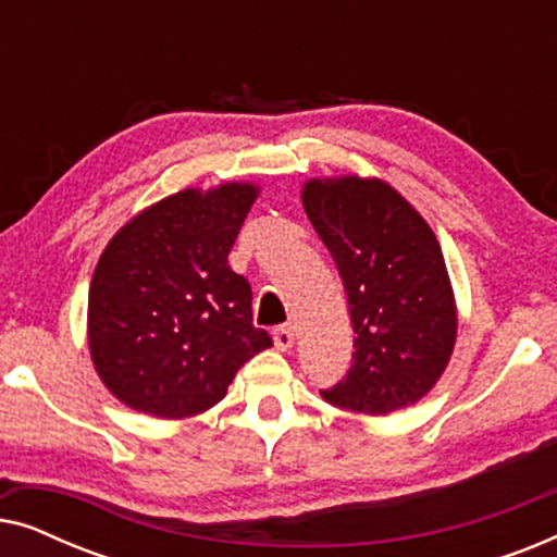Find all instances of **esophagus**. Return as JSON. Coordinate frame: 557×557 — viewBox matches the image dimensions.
Returning a JSON list of instances; mask_svg holds the SVG:
<instances>
[{
	"label": "esophagus",
	"mask_w": 557,
	"mask_h": 557,
	"mask_svg": "<svg viewBox=\"0 0 557 557\" xmlns=\"http://www.w3.org/2000/svg\"><path fill=\"white\" fill-rule=\"evenodd\" d=\"M294 326L292 324H281L273 330V345H276L278 349H292L294 347Z\"/></svg>",
	"instance_id": "esophagus-1"
}]
</instances>
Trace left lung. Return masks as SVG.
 <instances>
[{
    "mask_svg": "<svg viewBox=\"0 0 557 557\" xmlns=\"http://www.w3.org/2000/svg\"><path fill=\"white\" fill-rule=\"evenodd\" d=\"M301 200L337 263L355 332L347 375L319 393L368 416L421 400L456 342L454 292L436 235L380 180H311Z\"/></svg>",
    "mask_w": 557,
    "mask_h": 557,
    "instance_id": "left-lung-1",
    "label": "left lung"
}]
</instances>
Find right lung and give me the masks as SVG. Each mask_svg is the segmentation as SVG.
<instances>
[{
  "label": "right lung",
  "instance_id": "add662e5",
  "mask_svg": "<svg viewBox=\"0 0 557 557\" xmlns=\"http://www.w3.org/2000/svg\"><path fill=\"white\" fill-rule=\"evenodd\" d=\"M253 185L185 189L121 227L96 265L88 347L106 387L141 413L185 418L225 398L271 347L250 284L227 265Z\"/></svg>",
  "mask_w": 557,
  "mask_h": 557
}]
</instances>
